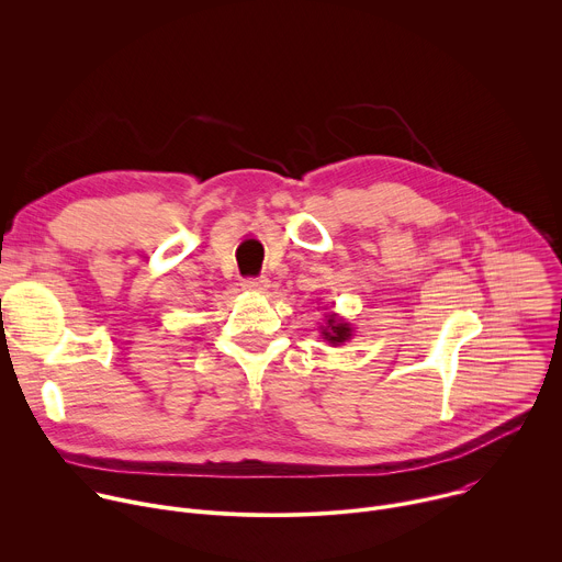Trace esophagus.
Listing matches in <instances>:
<instances>
[{
	"label": "esophagus",
	"instance_id": "obj_1",
	"mask_svg": "<svg viewBox=\"0 0 562 562\" xmlns=\"http://www.w3.org/2000/svg\"><path fill=\"white\" fill-rule=\"evenodd\" d=\"M243 289H245V291L265 293V291L269 289V280H267V278H245V280H243Z\"/></svg>",
	"mask_w": 562,
	"mask_h": 562
}]
</instances>
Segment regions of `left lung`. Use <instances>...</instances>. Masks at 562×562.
<instances>
[{
	"label": "left lung",
	"instance_id": "obj_1",
	"mask_svg": "<svg viewBox=\"0 0 562 562\" xmlns=\"http://www.w3.org/2000/svg\"><path fill=\"white\" fill-rule=\"evenodd\" d=\"M323 334H325V340L331 342V345H342L351 338V327L347 323H342V319H338L336 315H329L327 317V327H323Z\"/></svg>",
	"mask_w": 562,
	"mask_h": 562
}]
</instances>
